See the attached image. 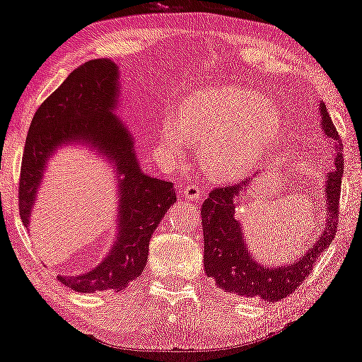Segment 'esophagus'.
I'll list each match as a JSON object with an SVG mask.
<instances>
[{"label":"esophagus","instance_id":"obj_1","mask_svg":"<svg viewBox=\"0 0 362 362\" xmlns=\"http://www.w3.org/2000/svg\"><path fill=\"white\" fill-rule=\"evenodd\" d=\"M202 194H204V191H202V187L197 186L196 182H187L186 186H182V196H185L187 201L199 202L202 199Z\"/></svg>","mask_w":362,"mask_h":362}]
</instances>
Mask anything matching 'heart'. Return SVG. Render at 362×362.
<instances>
[{"mask_svg":"<svg viewBox=\"0 0 362 362\" xmlns=\"http://www.w3.org/2000/svg\"><path fill=\"white\" fill-rule=\"evenodd\" d=\"M280 133L276 108L259 92L211 88L185 102L180 120L163 127V146L177 153L187 136L201 143L206 165L230 180L249 173L274 146Z\"/></svg>","mask_w":362,"mask_h":362,"instance_id":"heart-1","label":"heart"}]
</instances>
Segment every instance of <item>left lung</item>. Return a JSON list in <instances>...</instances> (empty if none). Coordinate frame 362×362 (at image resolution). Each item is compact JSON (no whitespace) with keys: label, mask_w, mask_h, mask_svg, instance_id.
Wrapping results in <instances>:
<instances>
[{"label":"left lung","mask_w":362,"mask_h":362,"mask_svg":"<svg viewBox=\"0 0 362 362\" xmlns=\"http://www.w3.org/2000/svg\"><path fill=\"white\" fill-rule=\"evenodd\" d=\"M321 132L333 143L336 151L334 170L328 173L325 181V230L320 239L295 262L286 265L267 267L257 262L250 254L244 239L240 221L235 217L240 196L252 186L254 177L237 182L234 186L211 191L201 207L202 232H204V270L207 276L214 279L221 290L237 296H260L265 301H279L288 296L296 286L308 279L315 262L328 249L334 239L338 226V204L341 194L344 160L341 153V141L331 122L328 108L320 102ZM255 176H259L255 173Z\"/></svg>","instance_id":"1"}]
</instances>
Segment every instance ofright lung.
<instances>
[{
    "mask_svg": "<svg viewBox=\"0 0 362 362\" xmlns=\"http://www.w3.org/2000/svg\"><path fill=\"white\" fill-rule=\"evenodd\" d=\"M120 74L108 59H93L76 69L47 97L29 127L19 180V216L29 227L47 161L57 150L83 145L110 163L117 177V237L95 269L81 275H59L67 288L93 293L123 290L141 275L153 232L176 202L170 181L148 176L135 153V141L115 115Z\"/></svg>",
    "mask_w": 362,
    "mask_h": 362,
    "instance_id": "right-lung-1",
    "label": "right lung"
}]
</instances>
